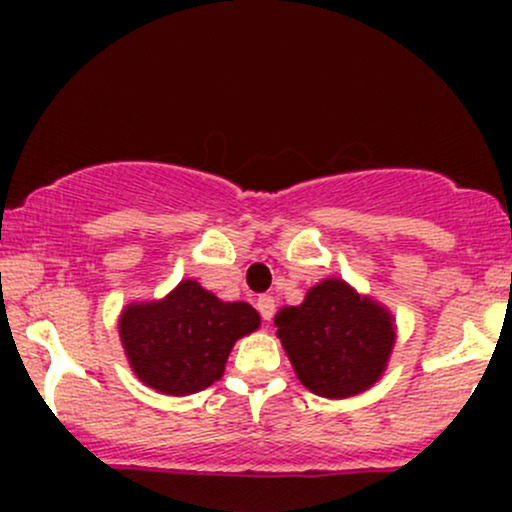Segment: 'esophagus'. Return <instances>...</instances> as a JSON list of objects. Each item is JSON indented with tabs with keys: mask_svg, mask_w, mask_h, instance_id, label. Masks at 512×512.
Here are the masks:
<instances>
[{
	"mask_svg": "<svg viewBox=\"0 0 512 512\" xmlns=\"http://www.w3.org/2000/svg\"><path fill=\"white\" fill-rule=\"evenodd\" d=\"M257 310H260V315L264 317V320H272L274 310H276L274 296H260V298H257Z\"/></svg>",
	"mask_w": 512,
	"mask_h": 512,
	"instance_id": "obj_1",
	"label": "esophagus"
}]
</instances>
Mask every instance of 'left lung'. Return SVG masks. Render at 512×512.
<instances>
[{
  "label": "left lung",
  "mask_w": 512,
  "mask_h": 512,
  "mask_svg": "<svg viewBox=\"0 0 512 512\" xmlns=\"http://www.w3.org/2000/svg\"><path fill=\"white\" fill-rule=\"evenodd\" d=\"M298 380L322 397H351L383 375L395 327L385 308L339 279L313 286L301 305L274 317Z\"/></svg>",
  "instance_id": "1"
}]
</instances>
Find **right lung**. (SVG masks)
<instances>
[{
    "label": "right lung",
    "mask_w": 512,
    "mask_h": 512,
    "mask_svg": "<svg viewBox=\"0 0 512 512\" xmlns=\"http://www.w3.org/2000/svg\"><path fill=\"white\" fill-rule=\"evenodd\" d=\"M257 327L252 305L223 303L187 279L163 301L127 305L120 339L142 383L182 397L219 380L236 339Z\"/></svg>",
    "instance_id": "right-lung-1"
}]
</instances>
